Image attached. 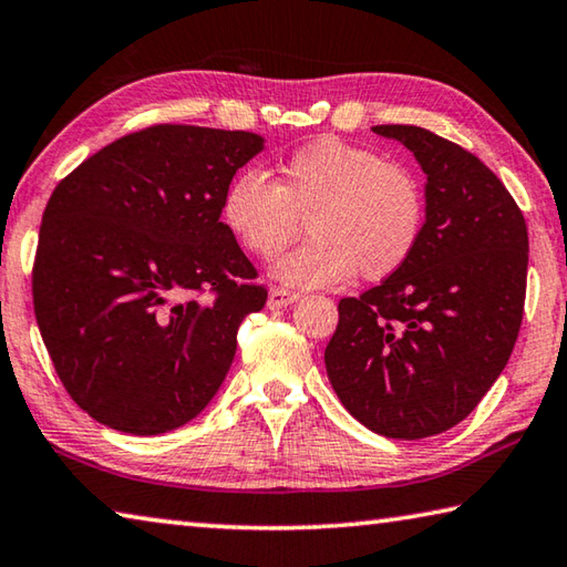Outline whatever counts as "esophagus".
<instances>
[{
	"mask_svg": "<svg viewBox=\"0 0 567 567\" xmlns=\"http://www.w3.org/2000/svg\"><path fill=\"white\" fill-rule=\"evenodd\" d=\"M297 300H300V295L297 292L285 290V287H272L270 295H267V307H270V310H282V307L292 305Z\"/></svg>",
	"mask_w": 567,
	"mask_h": 567,
	"instance_id": "esophagus-1",
	"label": "esophagus"
}]
</instances>
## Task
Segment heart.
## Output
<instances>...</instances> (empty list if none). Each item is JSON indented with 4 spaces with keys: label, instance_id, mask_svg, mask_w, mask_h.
Segmentation results:
<instances>
[{
    "label": "heart",
    "instance_id": "heart-1",
    "mask_svg": "<svg viewBox=\"0 0 567 567\" xmlns=\"http://www.w3.org/2000/svg\"><path fill=\"white\" fill-rule=\"evenodd\" d=\"M312 239L275 265L295 287H332L358 275L385 280L410 262L427 203L415 172L368 147L322 137L295 150L277 182L255 169L223 197V223L247 252L272 260L302 233Z\"/></svg>",
    "mask_w": 567,
    "mask_h": 567
}]
</instances>
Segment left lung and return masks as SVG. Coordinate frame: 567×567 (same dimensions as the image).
I'll return each instance as SVG.
<instances>
[{
  "mask_svg": "<svg viewBox=\"0 0 567 567\" xmlns=\"http://www.w3.org/2000/svg\"><path fill=\"white\" fill-rule=\"evenodd\" d=\"M372 132L402 142L427 175L425 233L402 270L340 300L324 368L364 427L420 440L465 420L511 360L525 307L527 227L473 152L415 124Z\"/></svg>",
  "mask_w": 567,
  "mask_h": 567,
  "instance_id": "1",
  "label": "left lung"
}]
</instances>
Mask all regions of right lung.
<instances>
[{"instance_id": "obj_1", "label": "right lung", "mask_w": 567, "mask_h": 567, "mask_svg": "<svg viewBox=\"0 0 567 567\" xmlns=\"http://www.w3.org/2000/svg\"><path fill=\"white\" fill-rule=\"evenodd\" d=\"M252 132L152 124L72 169L44 207L34 315L64 390L90 417L159 435L205 410L237 330L267 302L225 227Z\"/></svg>"}]
</instances>
